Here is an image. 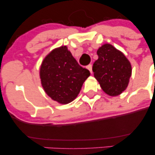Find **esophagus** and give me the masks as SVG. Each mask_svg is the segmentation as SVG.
I'll return each mask as SVG.
<instances>
[{
	"label": "esophagus",
	"mask_w": 155,
	"mask_h": 155,
	"mask_svg": "<svg viewBox=\"0 0 155 155\" xmlns=\"http://www.w3.org/2000/svg\"><path fill=\"white\" fill-rule=\"evenodd\" d=\"M87 68L88 70L90 71V73H91V74H92V65H90H90H88L87 66Z\"/></svg>",
	"instance_id": "1"
}]
</instances>
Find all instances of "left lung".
Segmentation results:
<instances>
[{
	"label": "left lung",
	"instance_id": "left-lung-1",
	"mask_svg": "<svg viewBox=\"0 0 155 155\" xmlns=\"http://www.w3.org/2000/svg\"><path fill=\"white\" fill-rule=\"evenodd\" d=\"M97 54L98 59L92 66L94 76L107 95H120L128 85L132 73L130 63L123 53L111 44H104Z\"/></svg>",
	"mask_w": 155,
	"mask_h": 155
}]
</instances>
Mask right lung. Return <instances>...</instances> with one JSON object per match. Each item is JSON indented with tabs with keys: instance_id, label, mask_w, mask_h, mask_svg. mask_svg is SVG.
I'll return each instance as SVG.
<instances>
[{
	"instance_id": "right-lung-1",
	"label": "right lung",
	"mask_w": 155,
	"mask_h": 155,
	"mask_svg": "<svg viewBox=\"0 0 155 155\" xmlns=\"http://www.w3.org/2000/svg\"><path fill=\"white\" fill-rule=\"evenodd\" d=\"M90 75V71L79 65L66 46L53 49L44 58L40 68L44 91L61 104H69L77 97Z\"/></svg>"
}]
</instances>
